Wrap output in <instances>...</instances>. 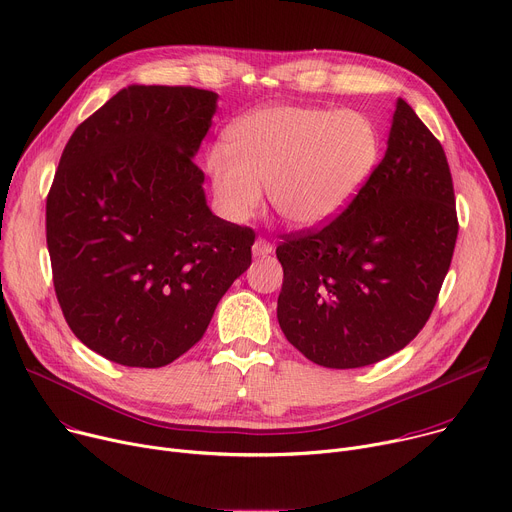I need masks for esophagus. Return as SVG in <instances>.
<instances>
[{"label":"esophagus","instance_id":"obj_1","mask_svg":"<svg viewBox=\"0 0 512 512\" xmlns=\"http://www.w3.org/2000/svg\"><path fill=\"white\" fill-rule=\"evenodd\" d=\"M269 253H273V243H269L265 239H257L255 245H253V255L255 257H265Z\"/></svg>","mask_w":512,"mask_h":512}]
</instances>
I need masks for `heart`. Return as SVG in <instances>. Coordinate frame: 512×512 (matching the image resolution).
Masks as SVG:
<instances>
[{
    "label": "heart",
    "instance_id": "1",
    "mask_svg": "<svg viewBox=\"0 0 512 512\" xmlns=\"http://www.w3.org/2000/svg\"><path fill=\"white\" fill-rule=\"evenodd\" d=\"M224 151L208 157L222 212L243 222L267 196L294 226L335 218L361 190L378 159V134L355 110L271 108L232 124Z\"/></svg>",
    "mask_w": 512,
    "mask_h": 512
}]
</instances>
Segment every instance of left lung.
<instances>
[{"label":"left lung","mask_w":512,"mask_h":512,"mask_svg":"<svg viewBox=\"0 0 512 512\" xmlns=\"http://www.w3.org/2000/svg\"><path fill=\"white\" fill-rule=\"evenodd\" d=\"M457 230L445 151L398 100L386 155L349 206L320 228L284 235L275 249L286 339L333 369L404 349L437 304Z\"/></svg>","instance_id":"left-lung-1"}]
</instances>
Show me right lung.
I'll list each match as a JSON object with an SVG mask.
<instances>
[{
    "mask_svg": "<svg viewBox=\"0 0 512 512\" xmlns=\"http://www.w3.org/2000/svg\"><path fill=\"white\" fill-rule=\"evenodd\" d=\"M216 94L128 85L83 120L46 196V245L75 337L128 367H163L206 333L251 265L255 230L210 212L194 163Z\"/></svg>",
    "mask_w": 512,
    "mask_h": 512,
    "instance_id": "right-lung-1",
    "label": "right lung"
}]
</instances>
